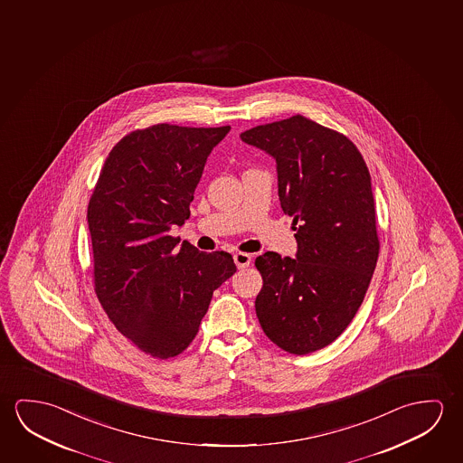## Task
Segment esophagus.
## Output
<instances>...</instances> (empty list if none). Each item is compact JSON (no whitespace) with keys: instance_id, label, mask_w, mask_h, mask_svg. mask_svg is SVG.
<instances>
[{"instance_id":"1","label":"esophagus","mask_w":463,"mask_h":463,"mask_svg":"<svg viewBox=\"0 0 463 463\" xmlns=\"http://www.w3.org/2000/svg\"><path fill=\"white\" fill-rule=\"evenodd\" d=\"M233 260H235L238 269H244V267H248L250 264V256L246 254V252H236L235 256H233Z\"/></svg>"}]
</instances>
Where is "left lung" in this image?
<instances>
[{"instance_id": "8db88e82", "label": "left lung", "mask_w": 463, "mask_h": 463, "mask_svg": "<svg viewBox=\"0 0 463 463\" xmlns=\"http://www.w3.org/2000/svg\"><path fill=\"white\" fill-rule=\"evenodd\" d=\"M277 162L279 198L293 217L296 257L256 259L265 335L296 355L331 345L353 322L378 260L372 178L345 135L302 116L240 135Z\"/></svg>"}]
</instances>
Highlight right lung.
Listing matches in <instances>:
<instances>
[{"label": "right lung", "instance_id": "add662e5", "mask_svg": "<svg viewBox=\"0 0 463 463\" xmlns=\"http://www.w3.org/2000/svg\"><path fill=\"white\" fill-rule=\"evenodd\" d=\"M228 132L169 124L132 132L112 147L90 199L96 296L125 338L157 359L184 353L213 291L236 272L225 250L170 236L190 219L207 157Z\"/></svg>", "mask_w": 463, "mask_h": 463}]
</instances>
